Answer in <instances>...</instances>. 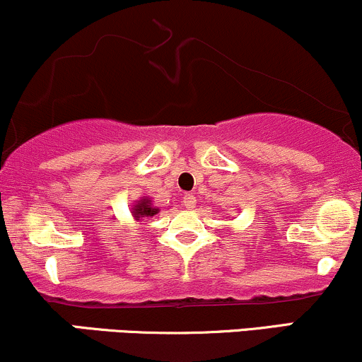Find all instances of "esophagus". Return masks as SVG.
<instances>
[{
  "mask_svg": "<svg viewBox=\"0 0 362 362\" xmlns=\"http://www.w3.org/2000/svg\"><path fill=\"white\" fill-rule=\"evenodd\" d=\"M182 205L188 208V210H193V208L197 206V198H194L193 194L186 193L185 197H182Z\"/></svg>",
  "mask_w": 362,
  "mask_h": 362,
  "instance_id": "34e87169",
  "label": "esophagus"
}]
</instances>
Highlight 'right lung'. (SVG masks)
Returning <instances> with one entry per match:
<instances>
[{"label": "right lung", "mask_w": 362, "mask_h": 362, "mask_svg": "<svg viewBox=\"0 0 362 362\" xmlns=\"http://www.w3.org/2000/svg\"><path fill=\"white\" fill-rule=\"evenodd\" d=\"M130 214L134 216L135 222H144V218H151L159 214V208L152 205V199L147 197H142L134 203L130 208Z\"/></svg>", "instance_id": "add662e5"}]
</instances>
